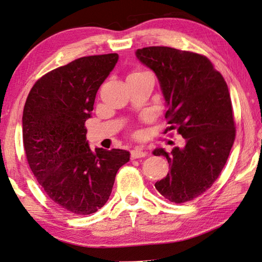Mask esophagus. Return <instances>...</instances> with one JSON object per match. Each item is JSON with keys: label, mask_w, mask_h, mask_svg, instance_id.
I'll return each mask as SVG.
<instances>
[{"label": "esophagus", "mask_w": 262, "mask_h": 262, "mask_svg": "<svg viewBox=\"0 0 262 262\" xmlns=\"http://www.w3.org/2000/svg\"><path fill=\"white\" fill-rule=\"evenodd\" d=\"M146 154L147 153L145 152V150H143V148L142 147H136L131 152V158L136 160V158H141V157L146 156Z\"/></svg>", "instance_id": "1"}]
</instances>
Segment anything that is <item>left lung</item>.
<instances>
[{"instance_id":"obj_1","label":"left lung","mask_w":262,"mask_h":262,"mask_svg":"<svg viewBox=\"0 0 262 262\" xmlns=\"http://www.w3.org/2000/svg\"><path fill=\"white\" fill-rule=\"evenodd\" d=\"M142 64L153 71L167 107L165 118L186 140L184 147L165 156L170 169L157 181V191L170 202L184 203L213 185L226 164L235 140V122L228 87L204 55L169 47L136 51Z\"/></svg>"}]
</instances>
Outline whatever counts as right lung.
<instances>
[{"label": "right lung", "mask_w": 262, "mask_h": 262, "mask_svg": "<svg viewBox=\"0 0 262 262\" xmlns=\"http://www.w3.org/2000/svg\"><path fill=\"white\" fill-rule=\"evenodd\" d=\"M117 53L91 55L43 75L29 92L23 113V142L29 167L60 208L75 215L95 213L108 201L128 150L90 148L85 121Z\"/></svg>", "instance_id": "obj_1"}]
</instances>
